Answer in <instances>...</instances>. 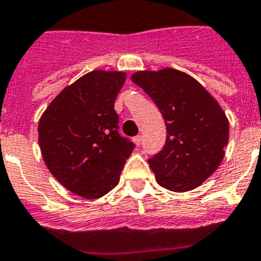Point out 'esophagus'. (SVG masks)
Listing matches in <instances>:
<instances>
[{
	"mask_svg": "<svg viewBox=\"0 0 261 261\" xmlns=\"http://www.w3.org/2000/svg\"><path fill=\"white\" fill-rule=\"evenodd\" d=\"M133 142H135L136 145H137V146H140V145H141V142H142V136H136L135 138H133Z\"/></svg>",
	"mask_w": 261,
	"mask_h": 261,
	"instance_id": "1",
	"label": "esophagus"
}]
</instances>
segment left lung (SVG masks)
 Wrapping results in <instances>:
<instances>
[{"label": "left lung", "mask_w": 261, "mask_h": 261, "mask_svg": "<svg viewBox=\"0 0 261 261\" xmlns=\"http://www.w3.org/2000/svg\"><path fill=\"white\" fill-rule=\"evenodd\" d=\"M130 78L165 119V146L147 161L158 184L174 192L201 186L221 165L229 142V120L221 106L200 82L176 69L141 70Z\"/></svg>", "instance_id": "left-lung-1"}]
</instances>
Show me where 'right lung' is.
Wrapping results in <instances>:
<instances>
[{
	"instance_id": "add662e5",
	"label": "right lung",
	"mask_w": 261,
	"mask_h": 261,
	"mask_svg": "<svg viewBox=\"0 0 261 261\" xmlns=\"http://www.w3.org/2000/svg\"><path fill=\"white\" fill-rule=\"evenodd\" d=\"M126 74L93 70L53 99L39 120L45 166L61 186L94 200L114 190L135 144L119 135L115 99Z\"/></svg>"
}]
</instances>
